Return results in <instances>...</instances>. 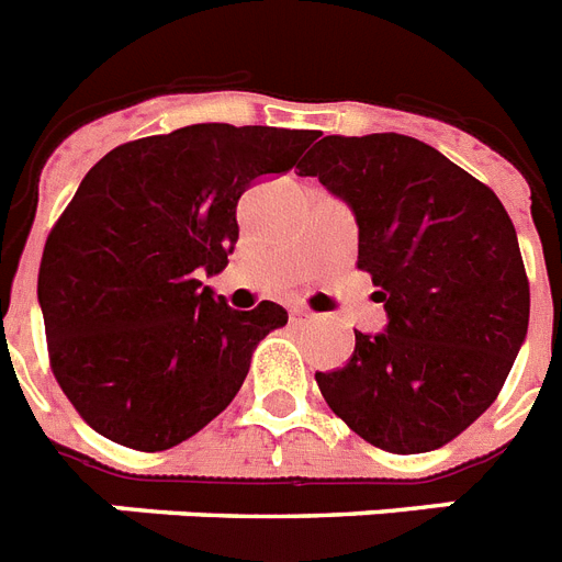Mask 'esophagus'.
Wrapping results in <instances>:
<instances>
[{
  "label": "esophagus",
  "instance_id": "34e87169",
  "mask_svg": "<svg viewBox=\"0 0 562 562\" xmlns=\"http://www.w3.org/2000/svg\"><path fill=\"white\" fill-rule=\"evenodd\" d=\"M305 321H312V314L303 312V308H294V312H291V323H305Z\"/></svg>",
  "mask_w": 562,
  "mask_h": 562
}]
</instances>
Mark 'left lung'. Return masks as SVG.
<instances>
[{
  "mask_svg": "<svg viewBox=\"0 0 562 562\" xmlns=\"http://www.w3.org/2000/svg\"><path fill=\"white\" fill-rule=\"evenodd\" d=\"M358 218V268L386 331H355L344 369L317 372L337 418L386 453L453 441L496 401L528 331L526 266L503 202L424 140L326 135L300 164Z\"/></svg>",
  "mask_w": 562,
  "mask_h": 562,
  "instance_id": "8db88e82",
  "label": "left lung"
}]
</instances>
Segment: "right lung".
Wrapping results in <instances>:
<instances>
[{
    "instance_id": "right-lung-1",
    "label": "right lung",
    "mask_w": 562,
    "mask_h": 562,
    "mask_svg": "<svg viewBox=\"0 0 562 562\" xmlns=\"http://www.w3.org/2000/svg\"><path fill=\"white\" fill-rule=\"evenodd\" d=\"M314 130L195 123L121 144L45 239L36 296L59 390L91 430L170 450L236 398L250 355L289 312L227 308L202 277L227 266L245 187L285 172Z\"/></svg>"
}]
</instances>
